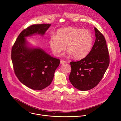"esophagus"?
<instances>
[{"label":"esophagus","instance_id":"1","mask_svg":"<svg viewBox=\"0 0 121 121\" xmlns=\"http://www.w3.org/2000/svg\"><path fill=\"white\" fill-rule=\"evenodd\" d=\"M65 63H66V62H65V61H64V60H61V61H60V64H65Z\"/></svg>","mask_w":121,"mask_h":121}]
</instances>
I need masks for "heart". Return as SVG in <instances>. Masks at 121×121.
I'll list each match as a JSON object with an SVG mask.
<instances>
[{
    "label": "heart",
    "instance_id": "heart-1",
    "mask_svg": "<svg viewBox=\"0 0 121 121\" xmlns=\"http://www.w3.org/2000/svg\"><path fill=\"white\" fill-rule=\"evenodd\" d=\"M92 45V35L88 30L72 27L59 30L49 40V45L54 56H59L67 46L68 56H73L78 59L85 58Z\"/></svg>",
    "mask_w": 121,
    "mask_h": 121
}]
</instances>
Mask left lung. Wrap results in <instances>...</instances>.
<instances>
[{
  "label": "left lung",
  "instance_id": "left-lung-1",
  "mask_svg": "<svg viewBox=\"0 0 121 121\" xmlns=\"http://www.w3.org/2000/svg\"><path fill=\"white\" fill-rule=\"evenodd\" d=\"M94 29L96 39L89 54L80 61L70 62L69 81L81 91H87L95 87L102 79L109 64L104 36L96 28Z\"/></svg>",
  "mask_w": 121,
  "mask_h": 121
}]
</instances>
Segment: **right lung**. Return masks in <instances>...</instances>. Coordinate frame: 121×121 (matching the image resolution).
<instances>
[{"label":"right lung","instance_id":"right-lung-1","mask_svg":"<svg viewBox=\"0 0 121 121\" xmlns=\"http://www.w3.org/2000/svg\"><path fill=\"white\" fill-rule=\"evenodd\" d=\"M51 24L30 26L21 32L12 49L11 57L18 80L30 88L41 90L52 82L60 60L39 48L27 46L26 38L34 34L44 35Z\"/></svg>","mask_w":121,"mask_h":121}]
</instances>
